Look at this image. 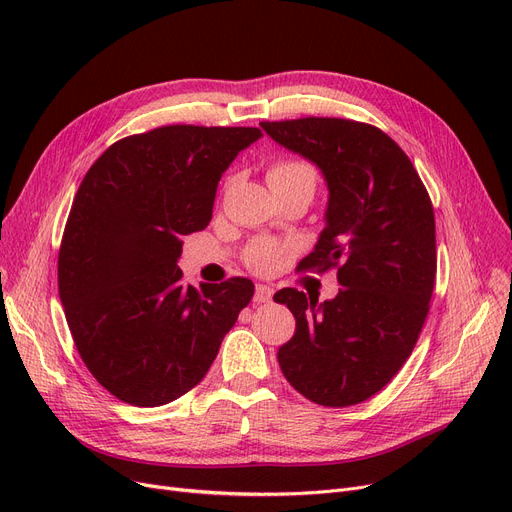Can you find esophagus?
<instances>
[{
  "mask_svg": "<svg viewBox=\"0 0 512 512\" xmlns=\"http://www.w3.org/2000/svg\"><path fill=\"white\" fill-rule=\"evenodd\" d=\"M272 294H274L272 286H267V284H257L255 286V301L257 303H267L272 299Z\"/></svg>",
  "mask_w": 512,
  "mask_h": 512,
  "instance_id": "esophagus-1",
  "label": "esophagus"
}]
</instances>
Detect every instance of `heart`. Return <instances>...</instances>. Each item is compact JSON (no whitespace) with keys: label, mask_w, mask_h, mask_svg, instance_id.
<instances>
[{"label":"heart","mask_w":512,"mask_h":512,"mask_svg":"<svg viewBox=\"0 0 512 512\" xmlns=\"http://www.w3.org/2000/svg\"><path fill=\"white\" fill-rule=\"evenodd\" d=\"M267 182H270V188L305 186L313 191L317 182V172L309 161L288 157V159L274 161L270 170H267ZM282 255H284V245H280V242L255 240L247 249V263L257 272H272L274 267H278Z\"/></svg>","instance_id":"b5f03b06"}]
</instances>
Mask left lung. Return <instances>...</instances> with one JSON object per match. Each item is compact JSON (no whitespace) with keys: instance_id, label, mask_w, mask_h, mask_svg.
<instances>
[{"instance_id":"8db88e82","label":"left lung","mask_w":512,"mask_h":512,"mask_svg":"<svg viewBox=\"0 0 512 512\" xmlns=\"http://www.w3.org/2000/svg\"><path fill=\"white\" fill-rule=\"evenodd\" d=\"M284 149L319 168L326 226L303 270L338 267V294H274L294 319L278 348L290 386L324 407H351L380 392L405 365L436 280V220L425 186L380 128L342 118L261 122Z\"/></svg>"}]
</instances>
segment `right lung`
I'll return each instance as SVG.
<instances>
[{
	"label": "right lung",
	"instance_id": "add662e5",
	"mask_svg": "<svg viewBox=\"0 0 512 512\" xmlns=\"http://www.w3.org/2000/svg\"><path fill=\"white\" fill-rule=\"evenodd\" d=\"M259 128L161 126L107 149L78 186L58 257L74 344L95 380L134 407L195 388L247 307V278L182 282V238L207 228L218 182Z\"/></svg>",
	"mask_w": 512,
	"mask_h": 512
}]
</instances>
